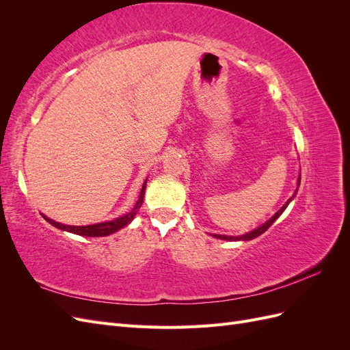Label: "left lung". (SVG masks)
Returning a JSON list of instances; mask_svg holds the SVG:
<instances>
[{
	"mask_svg": "<svg viewBox=\"0 0 350 350\" xmlns=\"http://www.w3.org/2000/svg\"><path fill=\"white\" fill-rule=\"evenodd\" d=\"M298 187H299V184H301V175L298 176ZM298 187H296V189H295V193H293V196L286 201V203L282 206V208L278 211V213H274V216H271L266 224H262L261 226H258V228H256V229H252L251 232H248V234H245V235H239V237H229V235H213L215 238H217V239H224V241H251V239H254V238H257V237H260L261 234H264V232H266L274 221H276V219H279V216L283 213V211L286 210V207L289 206V203L291 201L295 198V196H296V193H298Z\"/></svg>",
	"mask_w": 350,
	"mask_h": 350,
	"instance_id": "8db88e82",
	"label": "left lung"
}]
</instances>
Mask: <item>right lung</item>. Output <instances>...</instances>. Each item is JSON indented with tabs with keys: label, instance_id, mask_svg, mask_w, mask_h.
<instances>
[{
	"label": "right lung",
	"instance_id": "obj_1",
	"mask_svg": "<svg viewBox=\"0 0 350 350\" xmlns=\"http://www.w3.org/2000/svg\"><path fill=\"white\" fill-rule=\"evenodd\" d=\"M146 185H147V179L143 183L139 200H137V203L134 204V207L129 211V213H125L124 216H120V217H116L113 220L102 221V224H94V225H86V226H74V225L59 224V221L52 220V219L46 217L45 215H42V216H44V219L46 221H49L52 226H55L57 229H61V230L70 232V234H76V235H80V237H108L111 234H115V232H118L120 229L125 228L129 224H131L133 219L137 215V211H139V208L143 206Z\"/></svg>",
	"mask_w": 350,
	"mask_h": 350
}]
</instances>
